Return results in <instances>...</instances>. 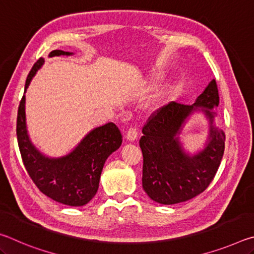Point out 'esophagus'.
I'll return each instance as SVG.
<instances>
[{"instance_id": "1", "label": "esophagus", "mask_w": 254, "mask_h": 254, "mask_svg": "<svg viewBox=\"0 0 254 254\" xmlns=\"http://www.w3.org/2000/svg\"><path fill=\"white\" fill-rule=\"evenodd\" d=\"M126 137H127V141H130V142H133V141H135L136 137H137L136 128H134V127L128 128V131L127 132V134H126Z\"/></svg>"}]
</instances>
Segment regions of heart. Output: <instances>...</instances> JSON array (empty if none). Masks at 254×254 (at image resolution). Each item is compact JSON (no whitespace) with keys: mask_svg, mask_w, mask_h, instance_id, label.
<instances>
[{"mask_svg":"<svg viewBox=\"0 0 254 254\" xmlns=\"http://www.w3.org/2000/svg\"><path fill=\"white\" fill-rule=\"evenodd\" d=\"M149 80L151 81V83H156V81L160 78V74H159L158 71H152V72H150L149 74Z\"/></svg>","mask_w":254,"mask_h":254,"instance_id":"heart-1","label":"heart"}]
</instances>
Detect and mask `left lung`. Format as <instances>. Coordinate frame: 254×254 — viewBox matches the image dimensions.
Listing matches in <instances>:
<instances>
[{
  "label": "left lung",
  "mask_w": 254,
  "mask_h": 254,
  "mask_svg": "<svg viewBox=\"0 0 254 254\" xmlns=\"http://www.w3.org/2000/svg\"><path fill=\"white\" fill-rule=\"evenodd\" d=\"M220 96L210 80L192 105L171 102L154 114L142 128L140 148L143 154L142 187L153 201L173 205L194 198L215 177L224 153L225 134L215 126ZM203 113L209 122L204 148L189 154L180 134L191 115Z\"/></svg>",
  "instance_id": "1"
}]
</instances>
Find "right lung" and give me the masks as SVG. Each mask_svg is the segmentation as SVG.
Returning <instances> with one entry per match:
<instances>
[{
    "instance_id": "obj_1",
    "label": "right lung",
    "mask_w": 254,
    "mask_h": 254,
    "mask_svg": "<svg viewBox=\"0 0 254 254\" xmlns=\"http://www.w3.org/2000/svg\"><path fill=\"white\" fill-rule=\"evenodd\" d=\"M72 55L69 51L53 50L48 57ZM44 64V58L34 64L19 105L16 135L21 157L29 176L41 192L58 203L84 206L96 195L103 167L106 159L121 147L122 134L114 123L109 122L89 131L65 156L49 157L40 152L28 133L25 92Z\"/></svg>"
}]
</instances>
